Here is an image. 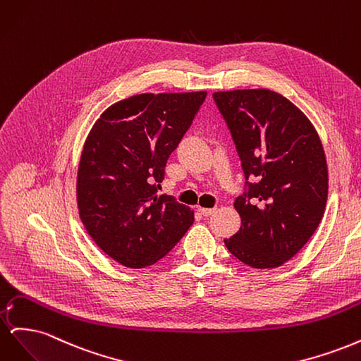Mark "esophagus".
<instances>
[{
    "mask_svg": "<svg viewBox=\"0 0 361 361\" xmlns=\"http://www.w3.org/2000/svg\"><path fill=\"white\" fill-rule=\"evenodd\" d=\"M216 211V207H199V212L203 216H211Z\"/></svg>",
    "mask_w": 361,
    "mask_h": 361,
    "instance_id": "1",
    "label": "esophagus"
}]
</instances>
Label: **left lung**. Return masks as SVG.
<instances>
[{"label":"left lung","mask_w":361,"mask_h":361,"mask_svg":"<svg viewBox=\"0 0 361 361\" xmlns=\"http://www.w3.org/2000/svg\"><path fill=\"white\" fill-rule=\"evenodd\" d=\"M212 96L245 176L235 200L241 227L224 244L248 267H280L309 241L325 211L329 170L319 135L300 108L276 92Z\"/></svg>","instance_id":"1"}]
</instances>
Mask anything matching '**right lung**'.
I'll return each mask as SVG.
<instances>
[{
  "label": "right lung",
  "mask_w": 361,
  "mask_h": 361,
  "mask_svg": "<svg viewBox=\"0 0 361 361\" xmlns=\"http://www.w3.org/2000/svg\"><path fill=\"white\" fill-rule=\"evenodd\" d=\"M206 94L130 96L106 108L87 137L76 179L80 218L96 245L118 264H155L191 227L190 207L158 190L169 157Z\"/></svg>",
  "instance_id": "obj_1"
}]
</instances>
